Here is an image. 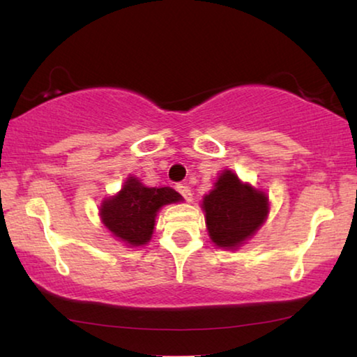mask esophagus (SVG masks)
<instances>
[{"mask_svg": "<svg viewBox=\"0 0 357 357\" xmlns=\"http://www.w3.org/2000/svg\"><path fill=\"white\" fill-rule=\"evenodd\" d=\"M177 191L180 195H182L183 197H185V201L186 202H191L193 201V195H191V190L188 188V186H185V185H177Z\"/></svg>", "mask_w": 357, "mask_h": 357, "instance_id": "esophagus-1", "label": "esophagus"}]
</instances>
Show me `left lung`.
Instances as JSON below:
<instances>
[{"mask_svg":"<svg viewBox=\"0 0 357 357\" xmlns=\"http://www.w3.org/2000/svg\"><path fill=\"white\" fill-rule=\"evenodd\" d=\"M201 209L212 243L220 249L236 250L266 222L270 201L265 191L225 169L213 188L202 197Z\"/></svg>","mask_w":357,"mask_h":357,"instance_id":"8db88e82","label":"left lung"}]
</instances>
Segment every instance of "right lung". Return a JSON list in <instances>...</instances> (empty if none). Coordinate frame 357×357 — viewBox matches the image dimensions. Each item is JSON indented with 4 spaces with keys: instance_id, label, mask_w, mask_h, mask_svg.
<instances>
[{
    "instance_id": "1",
    "label": "right lung",
    "mask_w": 357,
    "mask_h": 357,
    "mask_svg": "<svg viewBox=\"0 0 357 357\" xmlns=\"http://www.w3.org/2000/svg\"><path fill=\"white\" fill-rule=\"evenodd\" d=\"M182 201V195L171 186H146L140 178L129 175L116 195L102 201L98 215L118 241L128 248H139L150 243L158 212L164 206Z\"/></svg>"
}]
</instances>
